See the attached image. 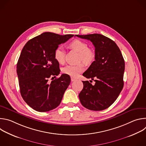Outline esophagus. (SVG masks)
Masks as SVG:
<instances>
[{"label":"esophagus","mask_w":146,"mask_h":146,"mask_svg":"<svg viewBox=\"0 0 146 146\" xmlns=\"http://www.w3.org/2000/svg\"><path fill=\"white\" fill-rule=\"evenodd\" d=\"M76 80V78H73V77H71V81H74Z\"/></svg>","instance_id":"34e87169"}]
</instances>
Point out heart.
<instances>
[{
	"label": "heart",
	"mask_w": 146,
	"mask_h": 146,
	"mask_svg": "<svg viewBox=\"0 0 146 146\" xmlns=\"http://www.w3.org/2000/svg\"><path fill=\"white\" fill-rule=\"evenodd\" d=\"M72 49L79 52V60H82L87 65L92 64L95 59L94 51L88 47V44L85 41L75 39L69 44ZM54 58L59 64H63L65 61V52L62 47H58L54 51ZM84 70V64H80L77 65H68L62 69L64 74L72 77H77L79 74Z\"/></svg>",
	"instance_id": "1"
}]
</instances>
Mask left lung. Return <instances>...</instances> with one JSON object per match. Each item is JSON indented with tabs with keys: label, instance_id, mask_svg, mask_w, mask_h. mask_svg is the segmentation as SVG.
I'll use <instances>...</instances> for the list:
<instances>
[{
	"label": "left lung",
	"instance_id": "1",
	"mask_svg": "<svg viewBox=\"0 0 146 146\" xmlns=\"http://www.w3.org/2000/svg\"><path fill=\"white\" fill-rule=\"evenodd\" d=\"M76 36L90 40L95 48V60L82 74L95 83L93 86L88 81H82L84 87L78 95L80 102L89 110H103L115 101L123 88V58L116 43L105 36Z\"/></svg>",
	"mask_w": 146,
	"mask_h": 146
}]
</instances>
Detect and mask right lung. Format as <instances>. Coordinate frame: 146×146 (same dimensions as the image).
Masks as SVG:
<instances>
[{
    "instance_id": "right-lung-1",
    "label": "right lung",
    "mask_w": 146,
    "mask_h": 146,
    "mask_svg": "<svg viewBox=\"0 0 146 146\" xmlns=\"http://www.w3.org/2000/svg\"><path fill=\"white\" fill-rule=\"evenodd\" d=\"M73 35H59L44 32L29 40L21 52L17 65L21 95L36 111L46 112L57 108L70 82L69 75L60 73L59 64L54 58L58 46Z\"/></svg>"
}]
</instances>
